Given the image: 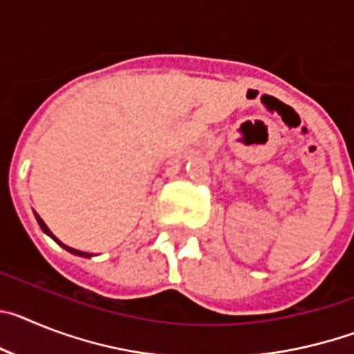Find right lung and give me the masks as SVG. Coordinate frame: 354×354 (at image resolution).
<instances>
[{"mask_svg": "<svg viewBox=\"0 0 354 354\" xmlns=\"http://www.w3.org/2000/svg\"><path fill=\"white\" fill-rule=\"evenodd\" d=\"M35 218H37V221H39L40 228H42V232H44V234H48V236H49V237H51V239H53V241H55V243H58V245H60V246H62V248H65V250H67V252H68V253H74V255H77V257H84V259H90V257H93L92 253L81 252V250H74V248H71V246L64 245V243H62V241H60V239H58V237H56V236H55V234H53V232H51V230H49V228H48V225L44 223V220H42V218H40V216H39V214H37V212H35Z\"/></svg>", "mask_w": 354, "mask_h": 354, "instance_id": "obj_1", "label": "right lung"}]
</instances>
